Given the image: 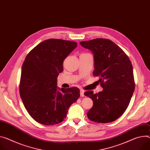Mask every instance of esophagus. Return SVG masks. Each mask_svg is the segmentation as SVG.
I'll use <instances>...</instances> for the list:
<instances>
[{
    "label": "esophagus",
    "instance_id": "esophagus-1",
    "mask_svg": "<svg viewBox=\"0 0 150 150\" xmlns=\"http://www.w3.org/2000/svg\"><path fill=\"white\" fill-rule=\"evenodd\" d=\"M80 96L81 97H84V90L82 89L80 90Z\"/></svg>",
    "mask_w": 150,
    "mask_h": 150
}]
</instances>
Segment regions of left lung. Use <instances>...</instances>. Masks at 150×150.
Wrapping results in <instances>:
<instances>
[{
  "instance_id": "left-lung-1",
  "label": "left lung",
  "mask_w": 150,
  "mask_h": 150,
  "mask_svg": "<svg viewBox=\"0 0 150 150\" xmlns=\"http://www.w3.org/2000/svg\"><path fill=\"white\" fill-rule=\"evenodd\" d=\"M80 44L94 54L93 74L99 77L103 88L96 94L90 90L84 93L93 102L87 117L98 123L112 122L125 112L134 90L132 62L124 51L110 39L96 38Z\"/></svg>"
}]
</instances>
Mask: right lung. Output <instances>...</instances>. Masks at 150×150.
Segmentation results:
<instances>
[{"label":"right lung","instance_id":"right-lung-1","mask_svg":"<svg viewBox=\"0 0 150 150\" xmlns=\"http://www.w3.org/2000/svg\"><path fill=\"white\" fill-rule=\"evenodd\" d=\"M77 43L59 39L44 40L33 48L23 62L20 94L29 115L39 123L53 126L66 117L68 109L80 96L73 87L57 90V78L63 63Z\"/></svg>","mask_w":150,"mask_h":150}]
</instances>
